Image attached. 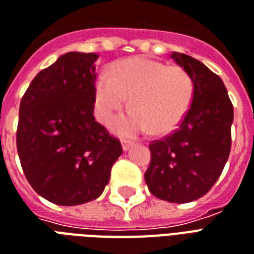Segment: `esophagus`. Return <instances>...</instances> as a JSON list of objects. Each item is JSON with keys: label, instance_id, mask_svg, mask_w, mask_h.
I'll use <instances>...</instances> for the list:
<instances>
[{"label": "esophagus", "instance_id": "34e87169", "mask_svg": "<svg viewBox=\"0 0 254 254\" xmlns=\"http://www.w3.org/2000/svg\"><path fill=\"white\" fill-rule=\"evenodd\" d=\"M131 145H133V144H131V142H130V141H127V140H123V149H124V150H127V149H129V148H130V146H131Z\"/></svg>", "mask_w": 254, "mask_h": 254}]
</instances>
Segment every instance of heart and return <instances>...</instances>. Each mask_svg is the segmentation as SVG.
Listing matches in <instances>:
<instances>
[{
    "label": "heart",
    "mask_w": 254,
    "mask_h": 254,
    "mask_svg": "<svg viewBox=\"0 0 254 254\" xmlns=\"http://www.w3.org/2000/svg\"><path fill=\"white\" fill-rule=\"evenodd\" d=\"M129 98L133 108L114 120V129L123 134L148 130L168 133L179 127L190 109L194 86L185 69L134 57L113 64L112 75L101 71L94 84L97 116L105 121Z\"/></svg>",
    "instance_id": "1"
}]
</instances>
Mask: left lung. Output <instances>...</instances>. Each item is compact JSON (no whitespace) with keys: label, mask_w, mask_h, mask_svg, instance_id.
Masks as SVG:
<instances>
[{"label":"left lung","mask_w":254,"mask_h":254,"mask_svg":"<svg viewBox=\"0 0 254 254\" xmlns=\"http://www.w3.org/2000/svg\"><path fill=\"white\" fill-rule=\"evenodd\" d=\"M194 86L190 109L179 127L150 142L145 183L160 200L184 204L206 194L222 173L232 146L233 105L222 80L196 58L172 54Z\"/></svg>","instance_id":"1"}]
</instances>
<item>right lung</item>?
<instances>
[{"label": "right lung", "instance_id": "right-lung-1", "mask_svg": "<svg viewBox=\"0 0 254 254\" xmlns=\"http://www.w3.org/2000/svg\"><path fill=\"white\" fill-rule=\"evenodd\" d=\"M96 53L69 52L41 70L19 104L17 152L25 177L50 202L96 200L121 156L94 112Z\"/></svg>", "mask_w": 254, "mask_h": 254}]
</instances>
